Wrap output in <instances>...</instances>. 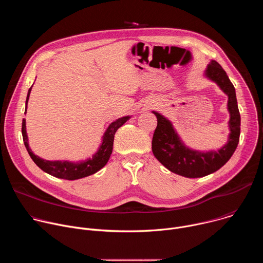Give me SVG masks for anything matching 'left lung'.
<instances>
[{"label":"left lung","mask_w":263,"mask_h":263,"mask_svg":"<svg viewBox=\"0 0 263 263\" xmlns=\"http://www.w3.org/2000/svg\"><path fill=\"white\" fill-rule=\"evenodd\" d=\"M204 77L214 82L228 97L229 135L227 142L217 151H199L187 146L182 140L173 123L158 111L153 110L157 118V127L153 135L152 151L157 160L168 171L186 177L201 178L219 170L231 158L237 147L240 135V115L236 93L226 71L211 60L204 70Z\"/></svg>","instance_id":"obj_1"}]
</instances>
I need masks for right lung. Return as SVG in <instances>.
<instances>
[{
    "mask_svg": "<svg viewBox=\"0 0 263 263\" xmlns=\"http://www.w3.org/2000/svg\"><path fill=\"white\" fill-rule=\"evenodd\" d=\"M32 86L28 90L25 114L27 112V105H28ZM130 119H131V116H126L112 122L104 132L102 136V141L97 149V152L92 154L91 157H88L85 160H80L76 162L68 161V160H46L41 158L40 156L35 155L29 146V139H28L27 130H26V120H23L22 133H23V139H24V143L27 151L37 166L42 168L45 173L59 179L78 180V179L90 176L92 174H96L107 164L110 158V155L112 153V148H114V140H115L116 132Z\"/></svg>",
    "mask_w": 263,
    "mask_h": 263,
    "instance_id": "add662e5",
    "label": "right lung"
}]
</instances>
